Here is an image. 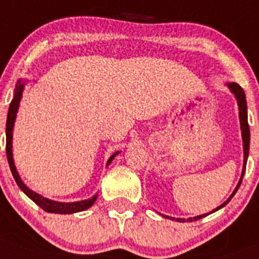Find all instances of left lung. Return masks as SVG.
Masks as SVG:
<instances>
[{
  "mask_svg": "<svg viewBox=\"0 0 259 259\" xmlns=\"http://www.w3.org/2000/svg\"><path fill=\"white\" fill-rule=\"evenodd\" d=\"M227 86H229L230 91L234 94V96L236 97V100H238V105H239V118H240V128H241V137H243V148H244V164H243V173H241V177L239 180V184L236 186V189L234 190V193L231 194L229 199L225 201L224 204H221L220 207H217L215 209H213L212 212L207 213V214H201V215H196L194 218H175V217H169V215H164L165 218H169V220H176L177 222H193V221H198L200 218L205 217V215L210 214V213L215 212V210L221 209L222 207H225L230 200H231L232 196L235 195V193L238 191V189L240 187L241 181H243V176L244 172H245V167H246V160H248V155H249V142H250V131H249V124H248V113H246V100H245V94H244V90L239 86L238 83L231 82L227 83Z\"/></svg>",
  "mask_w": 259,
  "mask_h": 259,
  "instance_id": "obj_1",
  "label": "left lung"
}]
</instances>
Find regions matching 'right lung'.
<instances>
[{
	"instance_id": "1",
	"label": "right lung",
	"mask_w": 259,
	"mask_h": 259,
	"mask_svg": "<svg viewBox=\"0 0 259 259\" xmlns=\"http://www.w3.org/2000/svg\"><path fill=\"white\" fill-rule=\"evenodd\" d=\"M23 90H24V82H21V79L18 80L16 83L15 94H14V99L10 104V108H9V113H7V122H6V155L7 160H9V165H10L11 173H13L14 179H15L16 184L20 187L21 191L28 196V198L32 199L37 205L42 208L44 210L49 213H60V214H70V213L75 212H82V210H86L87 208H90L92 204L96 201L97 194L92 196L91 199H87V200H80V201H73V203H61V201H55L50 200V199L44 198L39 194L34 193L24 182L21 181L20 176H19L18 170H16L15 164H14V158H13V130H14V123H15L16 113H18L19 104L21 100V95H23ZM117 153H114L113 155L109 158L106 165H109L111 163V160L114 159V156L117 155Z\"/></svg>"
}]
</instances>
